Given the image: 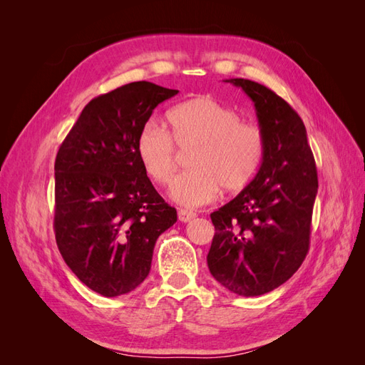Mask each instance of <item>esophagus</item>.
<instances>
[{"instance_id":"esophagus-1","label":"esophagus","mask_w":365,"mask_h":365,"mask_svg":"<svg viewBox=\"0 0 365 365\" xmlns=\"http://www.w3.org/2000/svg\"><path fill=\"white\" fill-rule=\"evenodd\" d=\"M196 217V213L195 212H190V210H180L178 212V219L181 220V222H189V220L195 219Z\"/></svg>"}]
</instances>
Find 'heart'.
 <instances>
[{
  "label": "heart",
  "mask_w": 365,
  "mask_h": 365,
  "mask_svg": "<svg viewBox=\"0 0 365 365\" xmlns=\"http://www.w3.org/2000/svg\"><path fill=\"white\" fill-rule=\"evenodd\" d=\"M168 123L169 132L152 121L143 125L135 150L145 173L165 185L178 165L176 148L192 149V170L176 176L170 185L175 202L200 207L215 201L222 187L230 193L240 192L256 178L267 153V138L260 126L240 121L233 108L213 96H196L173 106Z\"/></svg>",
  "instance_id": "1"
}]
</instances>
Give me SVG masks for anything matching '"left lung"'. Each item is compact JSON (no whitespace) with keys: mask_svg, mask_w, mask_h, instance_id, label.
Here are the masks:
<instances>
[{"mask_svg":"<svg viewBox=\"0 0 365 365\" xmlns=\"http://www.w3.org/2000/svg\"><path fill=\"white\" fill-rule=\"evenodd\" d=\"M225 82L254 102L267 153L250 185L210 215L215 236L207 263L225 289L256 297L279 288L302 267L318 176L304 123L292 106L257 82Z\"/></svg>","mask_w":365,"mask_h":365,"instance_id":"8db88e82","label":"left lung"}]
</instances>
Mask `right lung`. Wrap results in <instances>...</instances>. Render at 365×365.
<instances>
[{
    "instance_id": "right-lung-1",
    "label": "right lung",
    "mask_w": 365,
    "mask_h": 365,
    "mask_svg": "<svg viewBox=\"0 0 365 365\" xmlns=\"http://www.w3.org/2000/svg\"><path fill=\"white\" fill-rule=\"evenodd\" d=\"M178 94L132 82L88 103L54 161V235L65 263L103 297L134 291L148 277L155 242L176 222L143 170L138 130Z\"/></svg>"
}]
</instances>
